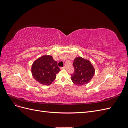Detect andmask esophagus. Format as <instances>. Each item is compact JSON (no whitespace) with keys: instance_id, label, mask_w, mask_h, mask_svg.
I'll return each mask as SVG.
<instances>
[{"instance_id":"esophagus-1","label":"esophagus","mask_w":128,"mask_h":128,"mask_svg":"<svg viewBox=\"0 0 128 128\" xmlns=\"http://www.w3.org/2000/svg\"><path fill=\"white\" fill-rule=\"evenodd\" d=\"M65 68H66V66H64V67H60V69H65Z\"/></svg>"}]
</instances>
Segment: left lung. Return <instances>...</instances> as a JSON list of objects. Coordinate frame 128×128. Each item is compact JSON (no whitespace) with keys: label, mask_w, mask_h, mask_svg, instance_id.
<instances>
[{"label":"left lung","mask_w":128,"mask_h":128,"mask_svg":"<svg viewBox=\"0 0 128 128\" xmlns=\"http://www.w3.org/2000/svg\"><path fill=\"white\" fill-rule=\"evenodd\" d=\"M72 65L75 70L71 74V77L74 83L80 86L90 82L95 72L90 61L78 57L75 58Z\"/></svg>","instance_id":"left-lung-1"}]
</instances>
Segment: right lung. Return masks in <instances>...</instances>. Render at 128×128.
<instances>
[{"label":"right lung","mask_w":128,"mask_h":128,"mask_svg":"<svg viewBox=\"0 0 128 128\" xmlns=\"http://www.w3.org/2000/svg\"><path fill=\"white\" fill-rule=\"evenodd\" d=\"M60 70L57 61L51 56H44L38 58L32 65V72L34 78L43 85H50L56 78Z\"/></svg>","instance_id":"obj_1"}]
</instances>
